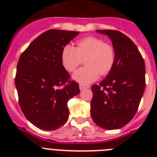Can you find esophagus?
<instances>
[{"mask_svg":"<svg viewBox=\"0 0 157 157\" xmlns=\"http://www.w3.org/2000/svg\"><path fill=\"white\" fill-rule=\"evenodd\" d=\"M79 87H80L81 90H87V89L90 88V86H88V85H84V84H80Z\"/></svg>","mask_w":157,"mask_h":157,"instance_id":"obj_1","label":"esophagus"}]
</instances>
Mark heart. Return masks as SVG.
Returning a JSON list of instances; mask_svg holds the SVG:
<instances>
[{"instance_id": "b5f03b06", "label": "heart", "mask_w": 157, "mask_h": 157, "mask_svg": "<svg viewBox=\"0 0 157 157\" xmlns=\"http://www.w3.org/2000/svg\"><path fill=\"white\" fill-rule=\"evenodd\" d=\"M86 58V66L74 73L75 81L89 84L96 81L99 75L104 76L111 71L116 60V53L111 44L93 36L81 38L76 47L67 44L61 50L62 64L68 72H72Z\"/></svg>"}]
</instances>
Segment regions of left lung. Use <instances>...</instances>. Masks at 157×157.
Returning <instances> with one entry per match:
<instances>
[{
  "label": "left lung",
  "mask_w": 157,
  "mask_h": 157,
  "mask_svg": "<svg viewBox=\"0 0 157 157\" xmlns=\"http://www.w3.org/2000/svg\"><path fill=\"white\" fill-rule=\"evenodd\" d=\"M112 40L116 60L107 77L91 87L90 114L105 129L124 127L136 114L146 85L145 63L134 43L116 30H97Z\"/></svg>",
  "instance_id": "1"
}]
</instances>
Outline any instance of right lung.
<instances>
[{
	"label": "right lung",
	"mask_w": 157,
	"mask_h": 157,
	"mask_svg": "<svg viewBox=\"0 0 157 157\" xmlns=\"http://www.w3.org/2000/svg\"><path fill=\"white\" fill-rule=\"evenodd\" d=\"M79 32L50 29L21 54L14 81L25 117L39 129L54 130L68 119L67 102L80 93L61 61V50Z\"/></svg>",
	"instance_id": "1"
}]
</instances>
